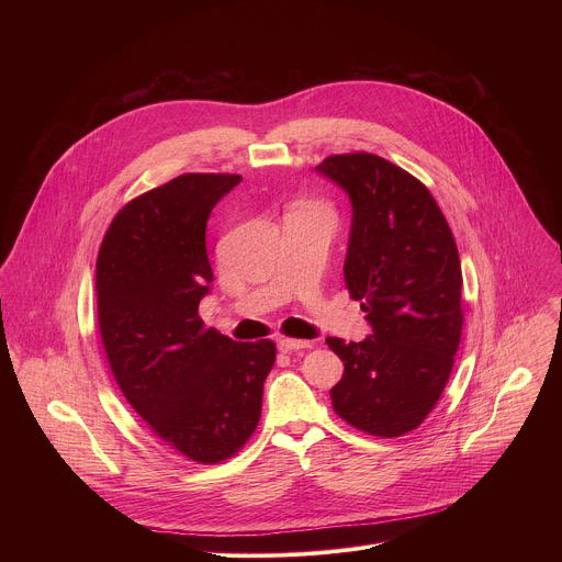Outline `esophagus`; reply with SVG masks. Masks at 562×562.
<instances>
[{
  "mask_svg": "<svg viewBox=\"0 0 562 562\" xmlns=\"http://www.w3.org/2000/svg\"><path fill=\"white\" fill-rule=\"evenodd\" d=\"M313 342L311 340H295V338H280L278 340V349L289 353V351H297V349H311Z\"/></svg>",
  "mask_w": 562,
  "mask_h": 562,
  "instance_id": "obj_1",
  "label": "esophagus"
}]
</instances>
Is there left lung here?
I'll list each match as a JSON object with an SVG mask.
<instances>
[{
    "mask_svg": "<svg viewBox=\"0 0 562 562\" xmlns=\"http://www.w3.org/2000/svg\"><path fill=\"white\" fill-rule=\"evenodd\" d=\"M315 171L351 200L345 282L373 329L362 342L327 338L345 362L334 412L371 436L409 434L440 400L460 345L453 233L429 189L384 157L331 155Z\"/></svg>",
    "mask_w": 562,
    "mask_h": 562,
    "instance_id": "left-lung-1",
    "label": "left lung"
}]
</instances>
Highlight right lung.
<instances>
[{
    "instance_id": "1",
    "label": "right lung",
    "mask_w": 562,
    "mask_h": 562,
    "mask_svg": "<svg viewBox=\"0 0 562 562\" xmlns=\"http://www.w3.org/2000/svg\"><path fill=\"white\" fill-rule=\"evenodd\" d=\"M228 173H184L131 200L111 222L95 267L102 345L128 405L193 462L215 464L254 436L271 340L233 342L204 329L211 291L206 220L239 184Z\"/></svg>"
}]
</instances>
